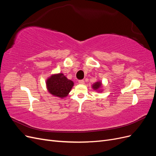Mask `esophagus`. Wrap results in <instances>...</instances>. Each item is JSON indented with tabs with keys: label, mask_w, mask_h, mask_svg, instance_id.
Returning <instances> with one entry per match:
<instances>
[{
	"label": "esophagus",
	"mask_w": 156,
	"mask_h": 156,
	"mask_svg": "<svg viewBox=\"0 0 156 156\" xmlns=\"http://www.w3.org/2000/svg\"><path fill=\"white\" fill-rule=\"evenodd\" d=\"M79 84H84V80H79Z\"/></svg>",
	"instance_id": "esophagus-1"
}]
</instances>
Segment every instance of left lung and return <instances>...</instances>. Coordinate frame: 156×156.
<instances>
[{
    "instance_id": "left-lung-1",
    "label": "left lung",
    "mask_w": 156,
    "mask_h": 156,
    "mask_svg": "<svg viewBox=\"0 0 156 156\" xmlns=\"http://www.w3.org/2000/svg\"><path fill=\"white\" fill-rule=\"evenodd\" d=\"M101 83L100 81H99V82H96V83H94L93 84L92 87L94 90H98L99 88L101 87Z\"/></svg>"
}]
</instances>
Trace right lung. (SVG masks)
Masks as SVG:
<instances>
[{
  "label": "right lung",
  "mask_w": 156,
  "mask_h": 156,
  "mask_svg": "<svg viewBox=\"0 0 156 156\" xmlns=\"http://www.w3.org/2000/svg\"><path fill=\"white\" fill-rule=\"evenodd\" d=\"M46 84L51 94L62 98L68 96L73 86V83L66 77L64 74L58 73L51 75L47 80Z\"/></svg>",
  "instance_id": "1"
}]
</instances>
